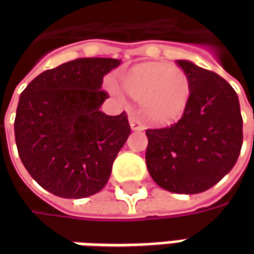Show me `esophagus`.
<instances>
[{
    "mask_svg": "<svg viewBox=\"0 0 254 254\" xmlns=\"http://www.w3.org/2000/svg\"><path fill=\"white\" fill-rule=\"evenodd\" d=\"M129 124H130V127H132L133 130H141L143 129V124L138 121L134 114L129 116Z\"/></svg>",
    "mask_w": 254,
    "mask_h": 254,
    "instance_id": "esophagus-1",
    "label": "esophagus"
}]
</instances>
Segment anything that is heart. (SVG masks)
<instances>
[{"label":"heart","instance_id":"obj_1","mask_svg":"<svg viewBox=\"0 0 254 254\" xmlns=\"http://www.w3.org/2000/svg\"><path fill=\"white\" fill-rule=\"evenodd\" d=\"M124 88L134 99L144 100V113L160 124L178 120L190 98L187 73L165 64H144L122 80Z\"/></svg>","mask_w":254,"mask_h":254}]
</instances>
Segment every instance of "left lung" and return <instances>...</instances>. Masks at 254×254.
<instances>
[{
    "label": "left lung",
    "instance_id": "obj_1",
    "mask_svg": "<svg viewBox=\"0 0 254 254\" xmlns=\"http://www.w3.org/2000/svg\"><path fill=\"white\" fill-rule=\"evenodd\" d=\"M190 83L180 121L145 130V162L152 180L173 193L194 194L218 184L238 159L242 116L233 87L216 73L177 61Z\"/></svg>",
    "mask_w": 254,
    "mask_h": 254
}]
</instances>
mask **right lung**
Here are the masks:
<instances>
[{
	"label": "right lung",
	"instance_id": "right-lung-1",
	"mask_svg": "<svg viewBox=\"0 0 254 254\" xmlns=\"http://www.w3.org/2000/svg\"><path fill=\"white\" fill-rule=\"evenodd\" d=\"M114 58H77L36 76L20 95L14 137L23 165L43 189L81 198L105 187L130 134L127 114L106 116L103 76Z\"/></svg>",
	"mask_w": 254,
	"mask_h": 254
}]
</instances>
